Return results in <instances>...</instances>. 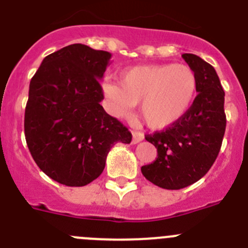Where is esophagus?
I'll return each instance as SVG.
<instances>
[{"label":"esophagus","mask_w":248,"mask_h":248,"mask_svg":"<svg viewBox=\"0 0 248 248\" xmlns=\"http://www.w3.org/2000/svg\"><path fill=\"white\" fill-rule=\"evenodd\" d=\"M143 140H144V135L143 133L137 131H132V143L133 144H137V143L142 142Z\"/></svg>","instance_id":"obj_1"}]
</instances>
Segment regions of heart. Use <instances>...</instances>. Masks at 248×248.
Returning <instances> with one entry per match:
<instances>
[{
    "instance_id": "heart-1",
    "label": "heart",
    "mask_w": 248,
    "mask_h": 248,
    "mask_svg": "<svg viewBox=\"0 0 248 248\" xmlns=\"http://www.w3.org/2000/svg\"><path fill=\"white\" fill-rule=\"evenodd\" d=\"M111 115L131 116L140 103V117L153 129H165L181 121L198 92L197 75L184 63L135 66L121 73L120 84L106 80L101 85Z\"/></svg>"
}]
</instances>
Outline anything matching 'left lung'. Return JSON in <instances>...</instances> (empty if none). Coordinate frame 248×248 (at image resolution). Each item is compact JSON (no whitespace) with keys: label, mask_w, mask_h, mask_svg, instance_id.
<instances>
[{"label":"left lung","mask_w":248,"mask_h":248,"mask_svg":"<svg viewBox=\"0 0 248 248\" xmlns=\"http://www.w3.org/2000/svg\"><path fill=\"white\" fill-rule=\"evenodd\" d=\"M182 57L197 75L198 95L181 121L145 135L158 158L140 169L148 181L165 189L184 188L204 176L220 152L226 127L225 93L214 67L197 55Z\"/></svg>","instance_id":"obj_1"}]
</instances>
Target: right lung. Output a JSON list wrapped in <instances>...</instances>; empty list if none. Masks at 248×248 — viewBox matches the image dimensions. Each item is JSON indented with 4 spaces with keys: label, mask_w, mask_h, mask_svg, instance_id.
<instances>
[{
    "label": "right lung",
    "mask_w": 248,
    "mask_h": 248,
    "mask_svg": "<svg viewBox=\"0 0 248 248\" xmlns=\"http://www.w3.org/2000/svg\"><path fill=\"white\" fill-rule=\"evenodd\" d=\"M111 54L73 44L46 56L30 80L24 133L41 171L80 187L98 179L116 143H131L127 127L100 101L101 79Z\"/></svg>",
    "instance_id": "1"
}]
</instances>
